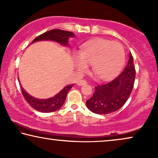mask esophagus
Listing matches in <instances>:
<instances>
[{"label":"esophagus","mask_w":158,"mask_h":158,"mask_svg":"<svg viewBox=\"0 0 158 158\" xmlns=\"http://www.w3.org/2000/svg\"><path fill=\"white\" fill-rule=\"evenodd\" d=\"M77 84L79 86H82L84 85H85V84H87V82H86L85 80H79L77 81Z\"/></svg>","instance_id":"1"}]
</instances>
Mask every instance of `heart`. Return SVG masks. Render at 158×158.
Masks as SVG:
<instances>
[{
	"mask_svg": "<svg viewBox=\"0 0 158 158\" xmlns=\"http://www.w3.org/2000/svg\"><path fill=\"white\" fill-rule=\"evenodd\" d=\"M75 64L80 72L87 71L92 64V71L100 80L112 79L119 72L125 61L123 46L118 42L98 38L82 45L74 55Z\"/></svg>",
	"mask_w": 158,
	"mask_h": 158,
	"instance_id": "b5f03b06",
	"label": "heart"
}]
</instances>
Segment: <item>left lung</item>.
Segmentation results:
<instances>
[{"instance_id": "obj_1", "label": "left lung", "mask_w": 158, "mask_h": 158, "mask_svg": "<svg viewBox=\"0 0 158 158\" xmlns=\"http://www.w3.org/2000/svg\"><path fill=\"white\" fill-rule=\"evenodd\" d=\"M136 71L133 56L129 53V59L124 70L110 82L98 85L94 93L87 100L88 109L96 114L105 115L115 112L127 102L133 89Z\"/></svg>"}]
</instances>
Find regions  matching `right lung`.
Instances as JSON below:
<instances>
[{"instance_id":"add662e5","label":"right lung","mask_w":158,"mask_h":158,"mask_svg":"<svg viewBox=\"0 0 158 158\" xmlns=\"http://www.w3.org/2000/svg\"><path fill=\"white\" fill-rule=\"evenodd\" d=\"M75 35L72 31H64L58 29H52V30L48 31L45 33L42 34L38 37H37L36 38L34 39L33 41L31 42V44L38 41L50 40L56 42V43H59L62 45L68 46L69 39L70 37H73ZM73 84L66 86L61 91H60L52 98L48 99H37L27 93L20 84L22 93L25 100L29 104V106L32 107L36 110L43 113L53 112V111L57 110L61 108L65 100H66L68 92L73 87Z\"/></svg>"}]
</instances>
